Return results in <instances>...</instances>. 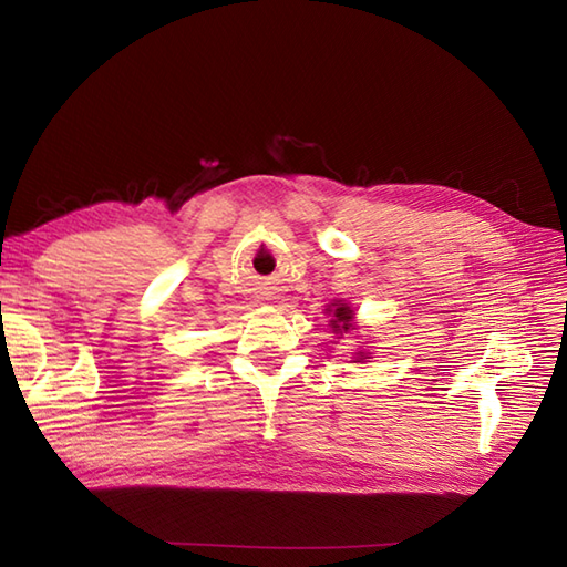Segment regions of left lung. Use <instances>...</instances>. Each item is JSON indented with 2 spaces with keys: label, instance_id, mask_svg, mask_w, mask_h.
Masks as SVG:
<instances>
[{
  "label": "left lung",
  "instance_id": "obj_1",
  "mask_svg": "<svg viewBox=\"0 0 567 567\" xmlns=\"http://www.w3.org/2000/svg\"><path fill=\"white\" fill-rule=\"evenodd\" d=\"M324 315H329V329L331 334H334L337 339H343L347 334H351V331L358 329V322H355V310L349 306L347 300H334L329 302V306L324 308ZM351 363H368L370 358V351H355Z\"/></svg>",
  "mask_w": 567,
  "mask_h": 567
}]
</instances>
